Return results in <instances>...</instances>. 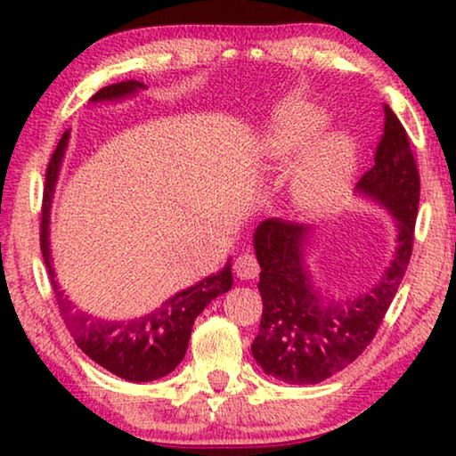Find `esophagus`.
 Segmentation results:
<instances>
[{
  "instance_id": "1",
  "label": "esophagus",
  "mask_w": 456,
  "mask_h": 456,
  "mask_svg": "<svg viewBox=\"0 0 456 456\" xmlns=\"http://www.w3.org/2000/svg\"><path fill=\"white\" fill-rule=\"evenodd\" d=\"M233 267H235V273L239 280H256V277L259 275V261L251 251L241 253V256L235 259Z\"/></svg>"
}]
</instances>
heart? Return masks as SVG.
Masks as SVG:
<instances>
[{"mask_svg": "<svg viewBox=\"0 0 456 456\" xmlns=\"http://www.w3.org/2000/svg\"><path fill=\"white\" fill-rule=\"evenodd\" d=\"M326 126L328 117L318 108L293 106L269 133L265 146L275 157L299 159ZM356 144L342 134L312 146L296 183V200L304 213H330L342 203L356 173Z\"/></svg>", "mask_w": 456, "mask_h": 456, "instance_id": "1", "label": "heart"}]
</instances>
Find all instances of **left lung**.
<instances>
[{
	"label": "left lung",
	"mask_w": 456,
	"mask_h": 456,
	"mask_svg": "<svg viewBox=\"0 0 456 456\" xmlns=\"http://www.w3.org/2000/svg\"><path fill=\"white\" fill-rule=\"evenodd\" d=\"M358 191L376 199L398 221L395 259L360 296L328 299L315 289L302 257L307 225L267 219L253 235L264 314L251 352L264 372L277 380L318 384L342 372L372 342L403 283L412 256L420 175L406 130L386 104L374 167L362 175Z\"/></svg>",
	"instance_id": "1"
}]
</instances>
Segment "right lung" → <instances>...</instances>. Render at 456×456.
<instances>
[{
	"label": "right lung",
	"mask_w": 456,
	"mask_h": 456,
	"mask_svg": "<svg viewBox=\"0 0 456 456\" xmlns=\"http://www.w3.org/2000/svg\"><path fill=\"white\" fill-rule=\"evenodd\" d=\"M144 86L138 80H125L110 84L98 90L90 102H102V100H118L134 94ZM68 136L64 133L53 151L48 168H45V187L42 199V223H40V249L44 264L48 267L52 280L53 296L60 307V315L64 320L78 348L94 360L98 366L106 368L108 372L125 378L128 382H151L157 378L171 374L181 364L187 354L192 323L197 315L209 305L215 297L231 289L233 275L231 264L223 267V272L209 275L189 289H183L171 299L144 318L128 322H106L80 312L64 291L60 289L53 275L50 257V207L53 197V187L58 181V171L64 159Z\"/></svg>",
	"instance_id": "add662e5"
}]
</instances>
